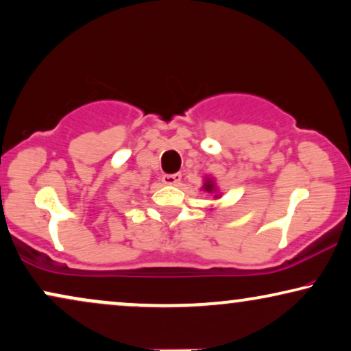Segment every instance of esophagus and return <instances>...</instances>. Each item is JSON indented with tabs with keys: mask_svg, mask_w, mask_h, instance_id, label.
Instances as JSON below:
<instances>
[{
	"mask_svg": "<svg viewBox=\"0 0 351 351\" xmlns=\"http://www.w3.org/2000/svg\"><path fill=\"white\" fill-rule=\"evenodd\" d=\"M182 179V174L180 172H176V174H165L162 176V182H165L166 185H177Z\"/></svg>",
	"mask_w": 351,
	"mask_h": 351,
	"instance_id": "esophagus-1",
	"label": "esophagus"
}]
</instances>
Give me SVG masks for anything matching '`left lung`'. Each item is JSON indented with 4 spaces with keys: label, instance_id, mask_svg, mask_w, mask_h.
<instances>
[{
    "label": "left lung",
    "instance_id": "obj_1",
    "mask_svg": "<svg viewBox=\"0 0 351 351\" xmlns=\"http://www.w3.org/2000/svg\"><path fill=\"white\" fill-rule=\"evenodd\" d=\"M202 189H203V192L213 195V198H215V199L221 198V192H219V189H217L215 177H211V176L204 177V184H203Z\"/></svg>",
    "mask_w": 351,
    "mask_h": 351
}]
</instances>
